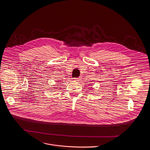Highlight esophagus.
Here are the masks:
<instances>
[{
  "label": "esophagus",
  "instance_id": "34e87169",
  "mask_svg": "<svg viewBox=\"0 0 150 150\" xmlns=\"http://www.w3.org/2000/svg\"><path fill=\"white\" fill-rule=\"evenodd\" d=\"M79 79H80V77H78V78H75V80H76V81L80 80Z\"/></svg>",
  "mask_w": 150,
  "mask_h": 150
}]
</instances>
